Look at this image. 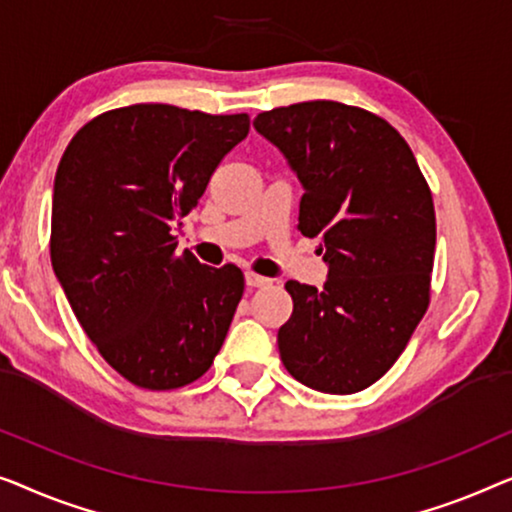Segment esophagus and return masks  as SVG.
Wrapping results in <instances>:
<instances>
[{"mask_svg": "<svg viewBox=\"0 0 512 512\" xmlns=\"http://www.w3.org/2000/svg\"><path fill=\"white\" fill-rule=\"evenodd\" d=\"M246 285L250 290H255V287H269L271 278H264V276H257L253 271H246Z\"/></svg>", "mask_w": 512, "mask_h": 512, "instance_id": "34e87169", "label": "esophagus"}]
</instances>
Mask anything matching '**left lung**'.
I'll list each match as a JSON object with an SVG mask.
<instances>
[{
  "label": "left lung",
  "mask_w": 512,
  "mask_h": 512,
  "mask_svg": "<svg viewBox=\"0 0 512 512\" xmlns=\"http://www.w3.org/2000/svg\"><path fill=\"white\" fill-rule=\"evenodd\" d=\"M253 125L285 155L304 197L299 232L320 236L322 290L287 280L278 329L285 369L327 394L383 378L429 306L436 215L413 150L390 122L357 106L301 102Z\"/></svg>",
  "instance_id": "1"
}]
</instances>
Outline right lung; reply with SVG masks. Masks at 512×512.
<instances>
[{"label":"right lung","mask_w":512,"mask_h":512,"mask_svg":"<svg viewBox=\"0 0 512 512\" xmlns=\"http://www.w3.org/2000/svg\"><path fill=\"white\" fill-rule=\"evenodd\" d=\"M248 129L246 113L134 104L78 129L57 167L53 271L99 355L143 390L194 383L225 343L243 273L171 232Z\"/></svg>","instance_id":"add662e5"}]
</instances>
